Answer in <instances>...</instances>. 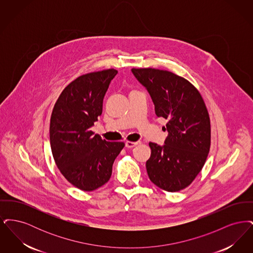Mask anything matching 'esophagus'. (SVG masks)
Listing matches in <instances>:
<instances>
[{
  "label": "esophagus",
  "mask_w": 253,
  "mask_h": 253,
  "mask_svg": "<svg viewBox=\"0 0 253 253\" xmlns=\"http://www.w3.org/2000/svg\"><path fill=\"white\" fill-rule=\"evenodd\" d=\"M141 144V141H135V142H132V141H126L125 142V146L127 148H132V147H135L137 145Z\"/></svg>",
  "instance_id": "esophagus-1"
}]
</instances>
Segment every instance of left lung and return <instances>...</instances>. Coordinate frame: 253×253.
<instances>
[{"instance_id":"8db88e82","label":"left lung","mask_w":253,"mask_h":253,"mask_svg":"<svg viewBox=\"0 0 253 253\" xmlns=\"http://www.w3.org/2000/svg\"><path fill=\"white\" fill-rule=\"evenodd\" d=\"M155 104L156 115L168 121L163 146L150 142L146 162L150 180L167 192L188 187L203 168L211 147V121L204 100L190 82L155 68H132Z\"/></svg>"}]
</instances>
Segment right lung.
<instances>
[{
  "label": "right lung",
  "mask_w": 253,
  "mask_h": 253,
  "mask_svg": "<svg viewBox=\"0 0 253 253\" xmlns=\"http://www.w3.org/2000/svg\"><path fill=\"white\" fill-rule=\"evenodd\" d=\"M115 69L85 74L67 85L50 120V145L57 167L76 188L91 192L108 182L123 142H109L91 127L102 113Z\"/></svg>",
  "instance_id": "1"
}]
</instances>
